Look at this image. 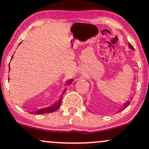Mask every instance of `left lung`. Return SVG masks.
I'll return each mask as SVG.
<instances>
[{
  "label": "left lung",
  "mask_w": 149,
  "mask_h": 149,
  "mask_svg": "<svg viewBox=\"0 0 149 149\" xmlns=\"http://www.w3.org/2000/svg\"><path fill=\"white\" fill-rule=\"evenodd\" d=\"M128 47H129L130 48H131V49H133V50H134V47L132 46V45L131 44V43H128ZM130 102H131V101H128L126 103H125L124 104H123V109H120V110H123V109H126V107H127V106H128V105L130 104Z\"/></svg>",
  "instance_id": "left-lung-1"
}]
</instances>
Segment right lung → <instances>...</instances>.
Wrapping results in <instances>:
<instances>
[{
    "mask_svg": "<svg viewBox=\"0 0 149 149\" xmlns=\"http://www.w3.org/2000/svg\"><path fill=\"white\" fill-rule=\"evenodd\" d=\"M12 57H13V56H12ZM73 81V79H70V80H68V81H67V83H68V84H71L72 81ZM65 91H66V89H65V90L63 91V94H64V93L65 92ZM63 94L61 95V96L60 97V99L58 100V101L57 103H54V104H53L52 106H49V107L44 108V109H38V110L36 111L31 112V113H32V114H37V115H39V114L49 113L54 112L55 111L57 110V109L59 108V106H60L61 103V101H62Z\"/></svg>",
    "mask_w": 149,
    "mask_h": 149,
    "instance_id": "add662e5",
    "label": "right lung"
}]
</instances>
